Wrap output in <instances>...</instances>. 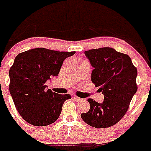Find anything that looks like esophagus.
I'll list each match as a JSON object with an SVG mask.
<instances>
[{
	"mask_svg": "<svg viewBox=\"0 0 151 151\" xmlns=\"http://www.w3.org/2000/svg\"><path fill=\"white\" fill-rule=\"evenodd\" d=\"M74 99L77 101V102H78V101H82V98H79V97H78V96H74Z\"/></svg>",
	"mask_w": 151,
	"mask_h": 151,
	"instance_id": "34e87169",
	"label": "esophagus"
}]
</instances>
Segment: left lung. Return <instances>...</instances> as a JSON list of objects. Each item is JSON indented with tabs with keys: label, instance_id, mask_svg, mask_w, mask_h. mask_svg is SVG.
<instances>
[{
	"label": "left lung",
	"instance_id": "left-lung-1",
	"mask_svg": "<svg viewBox=\"0 0 151 151\" xmlns=\"http://www.w3.org/2000/svg\"><path fill=\"white\" fill-rule=\"evenodd\" d=\"M84 54L93 68L91 81L100 86L104 98L102 103L88 99L90 108L81 118L92 127H111L122 119L137 93V68L129 55L113 48L93 49Z\"/></svg>",
	"mask_w": 151,
	"mask_h": 151
}]
</instances>
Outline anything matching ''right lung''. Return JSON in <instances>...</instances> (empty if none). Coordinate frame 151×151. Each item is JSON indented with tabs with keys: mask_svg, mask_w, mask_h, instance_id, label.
<instances>
[{
	"mask_svg": "<svg viewBox=\"0 0 151 151\" xmlns=\"http://www.w3.org/2000/svg\"><path fill=\"white\" fill-rule=\"evenodd\" d=\"M75 53L34 48L15 57L9 70V91L17 111L28 123L45 126L59 118L64 102L71 96L47 90L45 83L58 76L64 60Z\"/></svg>",
	"mask_w": 151,
	"mask_h": 151,
	"instance_id": "1",
	"label": "right lung"
}]
</instances>
